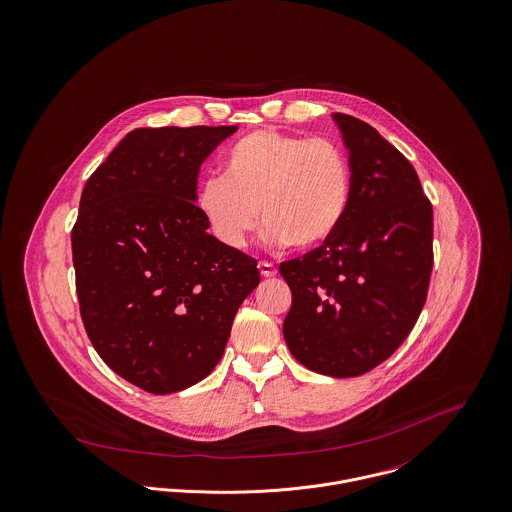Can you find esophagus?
Wrapping results in <instances>:
<instances>
[{
  "label": "esophagus",
  "mask_w": 512,
  "mask_h": 512,
  "mask_svg": "<svg viewBox=\"0 0 512 512\" xmlns=\"http://www.w3.org/2000/svg\"><path fill=\"white\" fill-rule=\"evenodd\" d=\"M259 273L263 275V277H275L277 275V267L275 265H271V263H267V261H259Z\"/></svg>",
  "instance_id": "esophagus-1"
}]
</instances>
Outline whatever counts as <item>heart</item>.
<instances>
[{"label":"heart","mask_w":512,"mask_h":512,"mask_svg":"<svg viewBox=\"0 0 512 512\" xmlns=\"http://www.w3.org/2000/svg\"><path fill=\"white\" fill-rule=\"evenodd\" d=\"M351 165L338 141L257 129L224 155V176H208L196 206L231 249L245 247L259 224L271 245L314 251L338 231L351 204Z\"/></svg>","instance_id":"b5f03b06"}]
</instances>
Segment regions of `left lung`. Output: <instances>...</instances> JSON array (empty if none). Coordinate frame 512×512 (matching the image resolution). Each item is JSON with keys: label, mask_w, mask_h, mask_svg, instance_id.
<instances>
[{"label": "left lung", "mask_w": 512, "mask_h": 512, "mask_svg": "<svg viewBox=\"0 0 512 512\" xmlns=\"http://www.w3.org/2000/svg\"><path fill=\"white\" fill-rule=\"evenodd\" d=\"M349 151L351 204L322 247L279 267L292 292L290 353L328 377H357L406 340L432 275V204L410 161L375 127L334 114Z\"/></svg>", "instance_id": "8db88e82"}]
</instances>
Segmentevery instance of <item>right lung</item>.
Returning <instances> with one entry per match:
<instances>
[{
	"instance_id": "1",
	"label": "right lung",
	"mask_w": 512,
	"mask_h": 512,
	"mask_svg": "<svg viewBox=\"0 0 512 512\" xmlns=\"http://www.w3.org/2000/svg\"><path fill=\"white\" fill-rule=\"evenodd\" d=\"M235 131L133 129L82 190L72 263L86 334L112 371L153 395L214 371L259 284L257 261L210 235L196 206L200 165Z\"/></svg>"
}]
</instances>
